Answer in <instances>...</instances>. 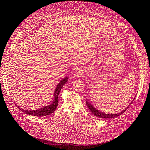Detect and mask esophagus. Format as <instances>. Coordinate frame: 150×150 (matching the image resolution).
Wrapping results in <instances>:
<instances>
[{
  "instance_id": "34e87169",
  "label": "esophagus",
  "mask_w": 150,
  "mask_h": 150,
  "mask_svg": "<svg viewBox=\"0 0 150 150\" xmlns=\"http://www.w3.org/2000/svg\"><path fill=\"white\" fill-rule=\"evenodd\" d=\"M83 75V71L81 69H76L75 70V76L77 77V78H79L82 76Z\"/></svg>"
}]
</instances>
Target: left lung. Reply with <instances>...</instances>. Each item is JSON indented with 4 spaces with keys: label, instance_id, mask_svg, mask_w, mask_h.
I'll return each instance as SVG.
<instances>
[{
    "label": "left lung",
    "instance_id": "8db88e82",
    "mask_svg": "<svg viewBox=\"0 0 150 150\" xmlns=\"http://www.w3.org/2000/svg\"><path fill=\"white\" fill-rule=\"evenodd\" d=\"M131 102V103H132ZM86 105L88 107V108L89 109L90 111L92 112V113L95 115L96 116L98 117V118H103V119H109V118H116V117H118L119 116H120L121 115H122L124 112H125L126 110L129 108V105L123 111H122L121 113H116V114H107V113H103L101 112H100L99 110H97L96 108H95L93 105H91L90 103H89L87 100H86Z\"/></svg>",
    "mask_w": 150,
    "mask_h": 150
}]
</instances>
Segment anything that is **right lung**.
Returning <instances> with one entry per match:
<instances>
[{"label": "right lung", "mask_w": 150, "mask_h": 150, "mask_svg": "<svg viewBox=\"0 0 150 150\" xmlns=\"http://www.w3.org/2000/svg\"><path fill=\"white\" fill-rule=\"evenodd\" d=\"M68 80V78L66 77L65 79L62 80L59 84H57V86L54 91V101L50 105L48 106H45L43 107L38 110H23L22 108H20L19 107L18 105H17L16 104V105L17 107H18L19 109H20L21 111L24 112V113H26L28 115H30L32 116H37L39 117H42V116H45L48 115H50L51 113H53L57 108L58 105V96H59V94L60 93V91L64 86V84L66 83V82Z\"/></svg>", "instance_id": "right-lung-1"}]
</instances>
